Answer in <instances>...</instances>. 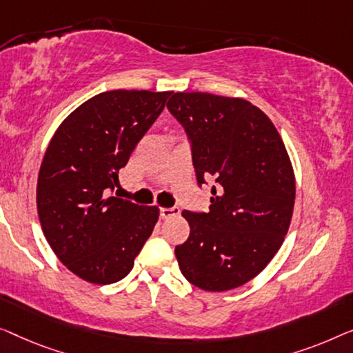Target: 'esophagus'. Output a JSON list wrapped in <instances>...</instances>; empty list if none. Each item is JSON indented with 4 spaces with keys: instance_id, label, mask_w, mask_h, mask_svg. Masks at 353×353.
Segmentation results:
<instances>
[{
    "instance_id": "34e87169",
    "label": "esophagus",
    "mask_w": 353,
    "mask_h": 353,
    "mask_svg": "<svg viewBox=\"0 0 353 353\" xmlns=\"http://www.w3.org/2000/svg\"><path fill=\"white\" fill-rule=\"evenodd\" d=\"M179 208L172 206V208H161L160 210V216L163 217V219H170V217H174L179 214Z\"/></svg>"
}]
</instances>
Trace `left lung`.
<instances>
[{"label": "left lung", "instance_id": "left-lung-1", "mask_svg": "<svg viewBox=\"0 0 353 353\" xmlns=\"http://www.w3.org/2000/svg\"><path fill=\"white\" fill-rule=\"evenodd\" d=\"M168 110L190 142L198 187L216 181L210 211H183L182 275L227 291L261 274L280 250L294 208V172L280 134L259 108L210 92H172Z\"/></svg>", "mask_w": 353, "mask_h": 353}]
</instances>
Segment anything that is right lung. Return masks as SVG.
<instances>
[{
	"label": "right lung",
	"instance_id": "1",
	"mask_svg": "<svg viewBox=\"0 0 353 353\" xmlns=\"http://www.w3.org/2000/svg\"><path fill=\"white\" fill-rule=\"evenodd\" d=\"M172 92L107 91L79 105L49 142L37 185L44 236L63 265L96 285L120 281L152 235L158 208L113 196L118 171Z\"/></svg>",
	"mask_w": 353,
	"mask_h": 353
}]
</instances>
